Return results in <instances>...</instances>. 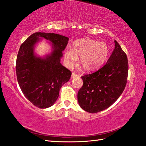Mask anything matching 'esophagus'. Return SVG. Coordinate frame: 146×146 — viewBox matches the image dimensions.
<instances>
[{"label":"esophagus","mask_w":146,"mask_h":146,"mask_svg":"<svg viewBox=\"0 0 146 146\" xmlns=\"http://www.w3.org/2000/svg\"><path fill=\"white\" fill-rule=\"evenodd\" d=\"M78 75L77 74H76L75 72H72V78H76V77H78Z\"/></svg>","instance_id":"1"}]
</instances>
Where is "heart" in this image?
I'll list each match as a JSON object with an SVG mask.
<instances>
[{
	"label": "heart",
	"instance_id": "b5f03b06",
	"mask_svg": "<svg viewBox=\"0 0 146 146\" xmlns=\"http://www.w3.org/2000/svg\"><path fill=\"white\" fill-rule=\"evenodd\" d=\"M109 45L104 42L82 39L74 41L72 48H66L65 60L68 66L76 64L80 57L79 65L84 71H93L100 67L109 56Z\"/></svg>",
	"mask_w": 146,
	"mask_h": 146
}]
</instances>
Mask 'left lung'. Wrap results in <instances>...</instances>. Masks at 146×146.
I'll list each match as a JSON object with an SVG mask.
<instances>
[{
  "label": "left lung",
  "instance_id": "8db88e82",
  "mask_svg": "<svg viewBox=\"0 0 146 146\" xmlns=\"http://www.w3.org/2000/svg\"><path fill=\"white\" fill-rule=\"evenodd\" d=\"M107 62L95 72L81 78L83 85L78 93L79 106L85 111L96 113L108 108L124 91L128 73V58L116 40Z\"/></svg>",
  "mask_w": 146,
  "mask_h": 146
}]
</instances>
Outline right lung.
<instances>
[{"label":"right lung","instance_id":"add662e5","mask_svg":"<svg viewBox=\"0 0 146 146\" xmlns=\"http://www.w3.org/2000/svg\"><path fill=\"white\" fill-rule=\"evenodd\" d=\"M40 38L53 45V51L45 58L34 54V46ZM68 39L54 33L35 32L20 46L16 64L17 80L25 97L39 108L53 106L60 88L70 78L72 72L60 63Z\"/></svg>","mask_w":146,"mask_h":146}]
</instances>
